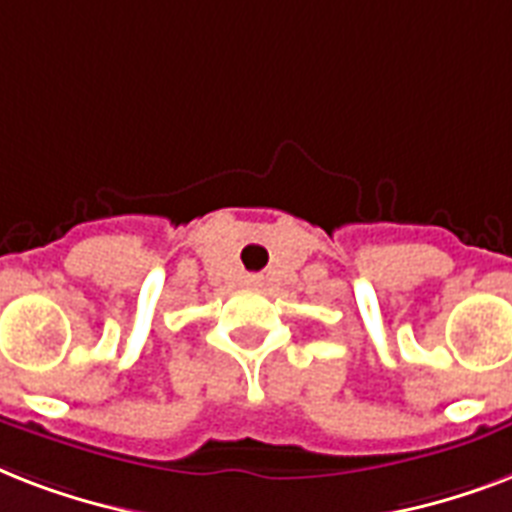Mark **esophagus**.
<instances>
[{
    "label": "esophagus",
    "instance_id": "esophagus-1",
    "mask_svg": "<svg viewBox=\"0 0 512 512\" xmlns=\"http://www.w3.org/2000/svg\"><path fill=\"white\" fill-rule=\"evenodd\" d=\"M249 284H260V279H255V276H252V279H249Z\"/></svg>",
    "mask_w": 512,
    "mask_h": 512
}]
</instances>
